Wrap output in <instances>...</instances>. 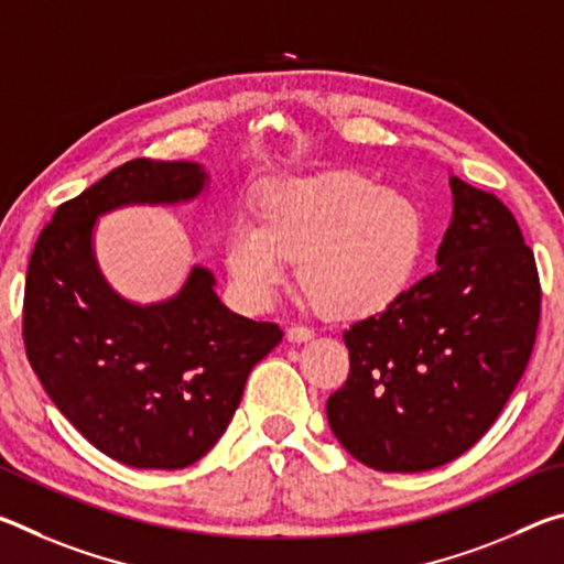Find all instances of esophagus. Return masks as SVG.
<instances>
[{"instance_id":"esophagus-1","label":"esophagus","mask_w":564,"mask_h":564,"mask_svg":"<svg viewBox=\"0 0 564 564\" xmlns=\"http://www.w3.org/2000/svg\"><path fill=\"white\" fill-rule=\"evenodd\" d=\"M285 338H289L291 343H305L313 338V330L305 328V326H291L289 333H285Z\"/></svg>"}]
</instances>
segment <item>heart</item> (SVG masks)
<instances>
[{
  "label": "heart",
  "mask_w": 564,
  "mask_h": 564,
  "mask_svg": "<svg viewBox=\"0 0 564 564\" xmlns=\"http://www.w3.org/2000/svg\"><path fill=\"white\" fill-rule=\"evenodd\" d=\"M425 218L417 204L360 174L285 178L265 191L261 221L241 214L224 261L236 295L269 308L299 259V283L330 318H362L400 299L417 271Z\"/></svg>",
  "instance_id": "heart-1"
}]
</instances>
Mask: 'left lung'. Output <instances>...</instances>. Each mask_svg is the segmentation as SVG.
<instances>
[{"instance_id":"left-lung-1","label":"left lung","mask_w":564,"mask_h":564,"mask_svg":"<svg viewBox=\"0 0 564 564\" xmlns=\"http://www.w3.org/2000/svg\"><path fill=\"white\" fill-rule=\"evenodd\" d=\"M437 269L343 333L350 373L328 398L333 435L362 465L423 473L498 420L540 321L534 256L508 206L451 174Z\"/></svg>"}]
</instances>
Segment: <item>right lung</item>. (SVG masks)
Instances as JSON below:
<instances>
[{
    "instance_id": "1",
    "label": "right lung",
    "mask_w": 564,
    "mask_h": 564,
    "mask_svg": "<svg viewBox=\"0 0 564 564\" xmlns=\"http://www.w3.org/2000/svg\"><path fill=\"white\" fill-rule=\"evenodd\" d=\"M208 181L194 161H127L56 208L26 271L24 346L36 378L97 451L141 470L202 460L248 373L283 338L275 323L226 308L206 265H191L181 289L154 303L123 299L99 269L101 216L191 204Z\"/></svg>"
}]
</instances>
